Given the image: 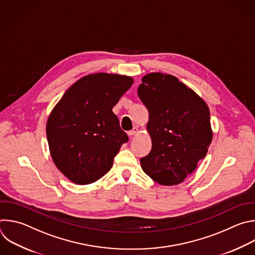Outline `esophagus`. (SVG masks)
Here are the masks:
<instances>
[{
    "mask_svg": "<svg viewBox=\"0 0 255 255\" xmlns=\"http://www.w3.org/2000/svg\"><path fill=\"white\" fill-rule=\"evenodd\" d=\"M137 131H138V128L137 127H134L132 130H130V131H128V135L129 136H133V135H135L136 133H137Z\"/></svg>",
    "mask_w": 255,
    "mask_h": 255,
    "instance_id": "obj_1",
    "label": "esophagus"
}]
</instances>
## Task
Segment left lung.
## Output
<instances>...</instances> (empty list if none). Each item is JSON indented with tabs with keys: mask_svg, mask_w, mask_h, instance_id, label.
Returning <instances> with one entry per match:
<instances>
[{
	"mask_svg": "<svg viewBox=\"0 0 255 255\" xmlns=\"http://www.w3.org/2000/svg\"><path fill=\"white\" fill-rule=\"evenodd\" d=\"M138 96L149 112L150 153L140 159L143 171L161 185H176L189 176L212 141L206 103L179 80L150 73Z\"/></svg>",
	"mask_w": 255,
	"mask_h": 255,
	"instance_id": "1",
	"label": "left lung"
}]
</instances>
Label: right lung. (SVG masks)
Listing matches in <instances>:
<instances>
[{
	"mask_svg": "<svg viewBox=\"0 0 255 255\" xmlns=\"http://www.w3.org/2000/svg\"><path fill=\"white\" fill-rule=\"evenodd\" d=\"M131 77L97 73L78 80L51 112L46 132L59 170L72 182L90 184L104 176L128 142L113 107L131 87Z\"/></svg>",
	"mask_w": 255,
	"mask_h": 255,
	"instance_id": "add662e5",
	"label": "right lung"
}]
</instances>
